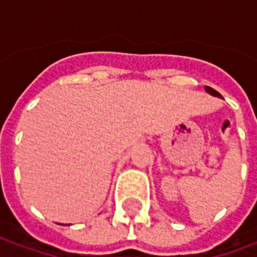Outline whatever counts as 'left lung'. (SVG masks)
Here are the masks:
<instances>
[{
    "label": "left lung",
    "instance_id": "obj_1",
    "mask_svg": "<svg viewBox=\"0 0 257 257\" xmlns=\"http://www.w3.org/2000/svg\"><path fill=\"white\" fill-rule=\"evenodd\" d=\"M205 91H207V93H209V94L211 95H215V97H219V98H222V95L219 94L218 91H216V90H213L212 87H205Z\"/></svg>",
    "mask_w": 257,
    "mask_h": 257
}]
</instances>
